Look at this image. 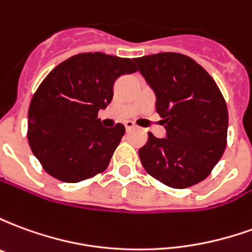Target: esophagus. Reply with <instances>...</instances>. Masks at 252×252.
<instances>
[{"label":"esophagus","mask_w":252,"mask_h":252,"mask_svg":"<svg viewBox=\"0 0 252 252\" xmlns=\"http://www.w3.org/2000/svg\"><path fill=\"white\" fill-rule=\"evenodd\" d=\"M124 126H126V131H131V129L135 128V124H133L132 121H126V123H124Z\"/></svg>","instance_id":"obj_1"}]
</instances>
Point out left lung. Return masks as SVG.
<instances>
[{
	"label": "left lung",
	"mask_w": 252,
	"mask_h": 252,
	"mask_svg": "<svg viewBox=\"0 0 252 252\" xmlns=\"http://www.w3.org/2000/svg\"><path fill=\"white\" fill-rule=\"evenodd\" d=\"M163 119L166 137L148 132L139 150L143 167L174 189L204 181L224 154L228 110L213 78L191 58L160 52L135 59Z\"/></svg>",
	"instance_id": "1"
}]
</instances>
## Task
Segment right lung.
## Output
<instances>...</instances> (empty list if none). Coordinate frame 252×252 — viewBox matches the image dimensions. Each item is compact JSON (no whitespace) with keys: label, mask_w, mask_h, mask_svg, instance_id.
Here are the masks:
<instances>
[{"label":"right lung","mask_w":252,"mask_h":252,"mask_svg":"<svg viewBox=\"0 0 252 252\" xmlns=\"http://www.w3.org/2000/svg\"><path fill=\"white\" fill-rule=\"evenodd\" d=\"M135 71L129 58L83 52L58 64L43 79L31 99L27 136L48 174L75 184L108 167L126 128H105L98 110L113 98L116 79Z\"/></svg>","instance_id":"right-lung-1"}]
</instances>
